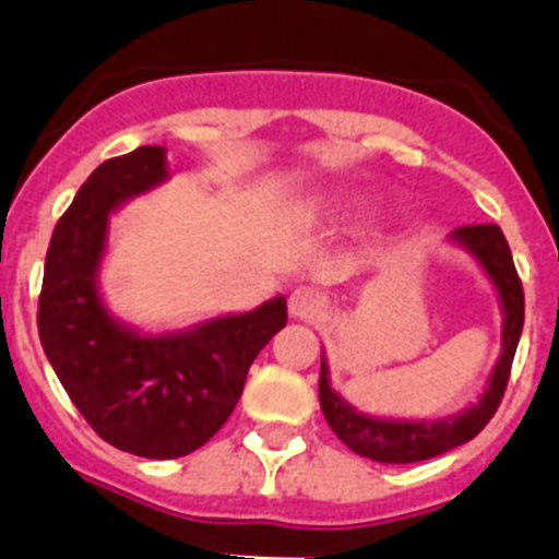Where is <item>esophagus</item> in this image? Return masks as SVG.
I'll use <instances>...</instances> for the list:
<instances>
[{"mask_svg":"<svg viewBox=\"0 0 559 559\" xmlns=\"http://www.w3.org/2000/svg\"><path fill=\"white\" fill-rule=\"evenodd\" d=\"M324 308V297L311 286H300L289 295V313L295 319H311Z\"/></svg>","mask_w":559,"mask_h":559,"instance_id":"esophagus-1","label":"esophagus"}]
</instances>
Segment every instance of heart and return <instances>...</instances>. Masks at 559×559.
<instances>
[{"label":"heart","mask_w":559,"mask_h":559,"mask_svg":"<svg viewBox=\"0 0 559 559\" xmlns=\"http://www.w3.org/2000/svg\"><path fill=\"white\" fill-rule=\"evenodd\" d=\"M328 204L335 210H344V207H352V204H357V197H352V193H333V197L328 199Z\"/></svg>","instance_id":"b5f03b06"}]
</instances>
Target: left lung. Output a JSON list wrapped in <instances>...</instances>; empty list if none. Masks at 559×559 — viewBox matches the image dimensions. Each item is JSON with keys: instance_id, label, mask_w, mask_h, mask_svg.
Segmentation results:
<instances>
[{"instance_id": "1", "label": "left lung", "mask_w": 559, "mask_h": 559, "mask_svg": "<svg viewBox=\"0 0 559 559\" xmlns=\"http://www.w3.org/2000/svg\"><path fill=\"white\" fill-rule=\"evenodd\" d=\"M451 242L464 248L484 267L491 284H495L502 308L500 360H497L480 399L469 404L467 409L456 412L451 417H437V420H390V417H373L366 415V412H357L344 395L335 393L330 388L328 362L322 357L319 404H322L324 420L335 431V437L349 451H355L357 456H366L371 462L382 464H412L442 456V453L453 451V448L464 445L475 435H480L484 426L495 417L497 406H500L508 377H511L513 355H516L524 328L522 281H519L516 267H513L511 248H508V240L500 226H459L456 231H451Z\"/></svg>"}]
</instances>
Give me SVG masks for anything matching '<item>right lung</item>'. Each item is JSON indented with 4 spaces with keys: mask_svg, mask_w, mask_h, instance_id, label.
Wrapping results in <instances>:
<instances>
[{
    "mask_svg": "<svg viewBox=\"0 0 559 559\" xmlns=\"http://www.w3.org/2000/svg\"><path fill=\"white\" fill-rule=\"evenodd\" d=\"M166 180V147L103 160L53 229L37 302L40 344L75 409L108 445L144 459L202 448L235 412L251 362L286 324L284 295L155 335L108 311L100 264L111 215Z\"/></svg>",
    "mask_w": 559,
    "mask_h": 559,
    "instance_id": "1",
    "label": "right lung"
}]
</instances>
